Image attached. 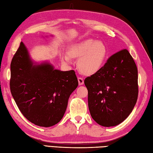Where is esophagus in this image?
Wrapping results in <instances>:
<instances>
[{"label":"esophagus","instance_id":"obj_1","mask_svg":"<svg viewBox=\"0 0 153 153\" xmlns=\"http://www.w3.org/2000/svg\"><path fill=\"white\" fill-rule=\"evenodd\" d=\"M77 79H78V83H79V85H83L84 84V79L82 78V77H78V78H77Z\"/></svg>","mask_w":153,"mask_h":153}]
</instances>
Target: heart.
Instances as JSON below:
<instances>
[{"instance_id": "1", "label": "heart", "mask_w": 153, "mask_h": 153, "mask_svg": "<svg viewBox=\"0 0 153 153\" xmlns=\"http://www.w3.org/2000/svg\"><path fill=\"white\" fill-rule=\"evenodd\" d=\"M107 55V49L101 41L87 39L72 45L69 49L68 55L61 54L62 61L65 63L71 62V58H77L78 68L82 74H95L104 64Z\"/></svg>"}]
</instances>
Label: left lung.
Masks as SVG:
<instances>
[{"label":"left lung","instance_id":"1","mask_svg":"<svg viewBox=\"0 0 153 153\" xmlns=\"http://www.w3.org/2000/svg\"><path fill=\"white\" fill-rule=\"evenodd\" d=\"M84 84L90 114L101 126H114L123 123L137 103L138 69L126 49L108 58L103 67L86 77Z\"/></svg>","mask_w":153,"mask_h":153}]
</instances>
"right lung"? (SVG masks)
<instances>
[{
	"label": "right lung",
	"instance_id": "1",
	"mask_svg": "<svg viewBox=\"0 0 153 153\" xmlns=\"http://www.w3.org/2000/svg\"><path fill=\"white\" fill-rule=\"evenodd\" d=\"M78 85L74 70L54 69L49 63L34 64L21 42L10 63V92L30 123L50 127L62 120L71 94Z\"/></svg>",
	"mask_w": 153,
	"mask_h": 153
}]
</instances>
